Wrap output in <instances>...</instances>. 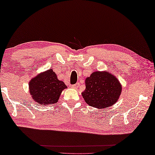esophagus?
Instances as JSON below:
<instances>
[{
    "mask_svg": "<svg viewBox=\"0 0 155 155\" xmlns=\"http://www.w3.org/2000/svg\"><path fill=\"white\" fill-rule=\"evenodd\" d=\"M78 86H79V83H76V84L72 85V87L74 88V89H77V88L78 87Z\"/></svg>",
    "mask_w": 155,
    "mask_h": 155,
    "instance_id": "1",
    "label": "esophagus"
}]
</instances>
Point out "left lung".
<instances>
[{
	"instance_id": "left-lung-1",
	"label": "left lung",
	"mask_w": 155,
	"mask_h": 155,
	"mask_svg": "<svg viewBox=\"0 0 155 155\" xmlns=\"http://www.w3.org/2000/svg\"><path fill=\"white\" fill-rule=\"evenodd\" d=\"M85 90L82 96L92 107L104 109L117 101L121 92V85L112 74L95 72L85 79Z\"/></svg>"
}]
</instances>
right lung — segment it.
<instances>
[{"instance_id":"1","label":"right lung","mask_w":155,"mask_h":155,"mask_svg":"<svg viewBox=\"0 0 155 155\" xmlns=\"http://www.w3.org/2000/svg\"><path fill=\"white\" fill-rule=\"evenodd\" d=\"M32 99L42 105L58 102L62 91L67 88L63 81H59L52 70H49L33 78L29 84Z\"/></svg>"}]
</instances>
